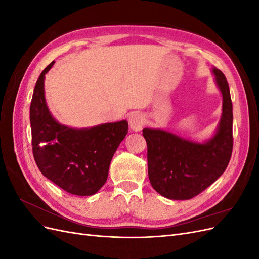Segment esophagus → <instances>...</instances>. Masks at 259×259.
<instances>
[{
	"mask_svg": "<svg viewBox=\"0 0 259 259\" xmlns=\"http://www.w3.org/2000/svg\"><path fill=\"white\" fill-rule=\"evenodd\" d=\"M128 123H130V127L135 131V132H139L144 127V125L146 123L145 116L140 113H133L130 119H128Z\"/></svg>",
	"mask_w": 259,
	"mask_h": 259,
	"instance_id": "obj_1",
	"label": "esophagus"
}]
</instances>
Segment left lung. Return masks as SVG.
Masks as SVG:
<instances>
[{
    "mask_svg": "<svg viewBox=\"0 0 259 259\" xmlns=\"http://www.w3.org/2000/svg\"><path fill=\"white\" fill-rule=\"evenodd\" d=\"M223 95V114L214 136L195 143L173 133L144 128L147 142L148 175L153 189L170 200H189L205 190L221 176L231 158L232 101L224 73L213 68Z\"/></svg>",
    "mask_w": 259,
    "mask_h": 259,
    "instance_id": "left-lung-1",
    "label": "left lung"
}]
</instances>
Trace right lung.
<instances>
[{
  "label": "right lung",
  "mask_w": 259,
  "mask_h": 259,
  "mask_svg": "<svg viewBox=\"0 0 259 259\" xmlns=\"http://www.w3.org/2000/svg\"><path fill=\"white\" fill-rule=\"evenodd\" d=\"M38 76L30 105L33 156L41 173L74 195H93L108 178L117 147L128 131L127 121L105 123L89 128L59 124L51 114L44 95L45 74Z\"/></svg>",
  "instance_id": "1"
}]
</instances>
